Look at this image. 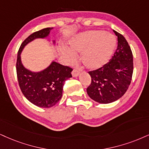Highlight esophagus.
I'll return each mask as SVG.
<instances>
[{
    "label": "esophagus",
    "instance_id": "34e87169",
    "mask_svg": "<svg viewBox=\"0 0 149 149\" xmlns=\"http://www.w3.org/2000/svg\"><path fill=\"white\" fill-rule=\"evenodd\" d=\"M80 73V70L77 69V68H74L73 69L72 72V74L73 77H77Z\"/></svg>",
    "mask_w": 149,
    "mask_h": 149
}]
</instances>
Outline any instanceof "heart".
<instances>
[{
	"label": "heart",
	"mask_w": 149,
	"mask_h": 149,
	"mask_svg": "<svg viewBox=\"0 0 149 149\" xmlns=\"http://www.w3.org/2000/svg\"><path fill=\"white\" fill-rule=\"evenodd\" d=\"M116 44V38L113 34L104 31H90L72 41L70 47L74 52H82L81 61L86 68L96 70L109 61ZM65 55L71 61L76 57L70 50L66 51Z\"/></svg>",
	"instance_id": "1"
}]
</instances>
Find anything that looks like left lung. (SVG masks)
Instances as JSON below:
<instances>
[{"mask_svg": "<svg viewBox=\"0 0 149 149\" xmlns=\"http://www.w3.org/2000/svg\"><path fill=\"white\" fill-rule=\"evenodd\" d=\"M117 47L111 60L100 68L89 71L91 84L86 91L92 100L109 104L125 94L131 82L133 72V53L126 38L114 30Z\"/></svg>", "mask_w": 149, "mask_h": 149, "instance_id": "obj_1", "label": "left lung"}]
</instances>
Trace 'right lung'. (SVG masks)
I'll use <instances>...</instances> for the list:
<instances>
[{
	"label": "right lung",
	"mask_w": 149,
	"mask_h": 149,
	"mask_svg": "<svg viewBox=\"0 0 149 149\" xmlns=\"http://www.w3.org/2000/svg\"><path fill=\"white\" fill-rule=\"evenodd\" d=\"M53 27H47L35 32L25 38L18 49L16 60V74L20 88L24 96L31 103L41 108H51L61 99L64 82L72 77V68L52 62L40 72H32L22 65L21 52L25 45L36 38L48 35Z\"/></svg>",
	"instance_id": "right-lung-1"
}]
</instances>
